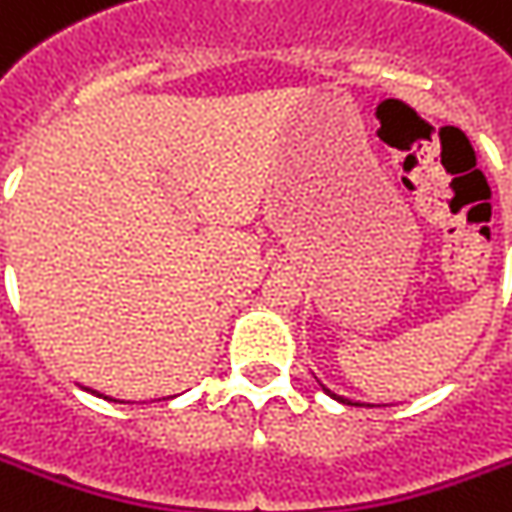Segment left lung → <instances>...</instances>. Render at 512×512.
<instances>
[{"label": "left lung", "mask_w": 512, "mask_h": 512, "mask_svg": "<svg viewBox=\"0 0 512 512\" xmlns=\"http://www.w3.org/2000/svg\"><path fill=\"white\" fill-rule=\"evenodd\" d=\"M322 389L328 392V395H330V398H333V401H339V403H353V401H347V398H342V395H336V392H330L328 387H322Z\"/></svg>", "instance_id": "1"}]
</instances>
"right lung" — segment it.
Returning <instances> with one entry per match:
<instances>
[{"label":"right lung","mask_w":512,"mask_h":512,"mask_svg":"<svg viewBox=\"0 0 512 512\" xmlns=\"http://www.w3.org/2000/svg\"><path fill=\"white\" fill-rule=\"evenodd\" d=\"M92 392H95V389H92ZM95 395H100V392H95ZM103 398H106V395H103ZM109 401H111V398H109Z\"/></svg>","instance_id":"right-lung-1"}]
</instances>
